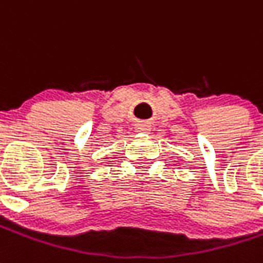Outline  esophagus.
<instances>
[{"label":"esophagus","instance_id":"esophagus-1","mask_svg":"<svg viewBox=\"0 0 263 263\" xmlns=\"http://www.w3.org/2000/svg\"><path fill=\"white\" fill-rule=\"evenodd\" d=\"M137 131L138 132H149L151 131V126L146 125V124H138L137 125Z\"/></svg>","mask_w":263,"mask_h":263}]
</instances>
